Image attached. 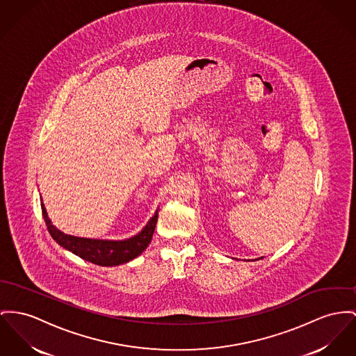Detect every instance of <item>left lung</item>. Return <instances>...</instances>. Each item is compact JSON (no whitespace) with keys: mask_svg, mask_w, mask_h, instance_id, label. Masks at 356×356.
Here are the masks:
<instances>
[{"mask_svg":"<svg viewBox=\"0 0 356 356\" xmlns=\"http://www.w3.org/2000/svg\"><path fill=\"white\" fill-rule=\"evenodd\" d=\"M255 261H259V259H255Z\"/></svg>","mask_w":356,"mask_h":356,"instance_id":"left-lung-1","label":"left lung"}]
</instances>
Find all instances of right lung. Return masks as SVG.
Listing matches in <instances>:
<instances>
[{
  "label": "right lung",
  "instance_id": "obj_1",
  "mask_svg": "<svg viewBox=\"0 0 356 356\" xmlns=\"http://www.w3.org/2000/svg\"><path fill=\"white\" fill-rule=\"evenodd\" d=\"M42 212L47 225L48 232L52 238L65 250L70 251L74 255L82 258L83 261L95 263L98 266H119L128 263L136 257H139L147 245L151 243V238L155 231L158 221V212L148 220L142 231L135 236L128 237L124 240H104V238H89V237L72 236L58 229L49 220L46 207L40 197Z\"/></svg>",
  "mask_w": 356,
  "mask_h": 356
}]
</instances>
